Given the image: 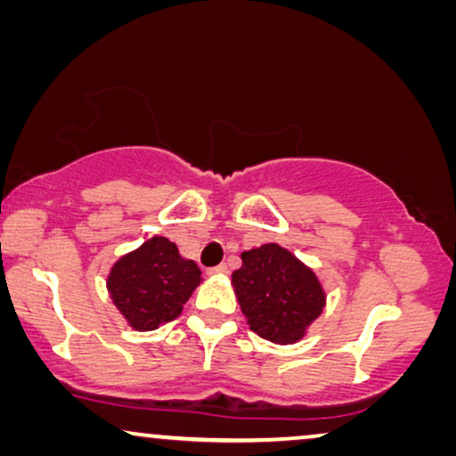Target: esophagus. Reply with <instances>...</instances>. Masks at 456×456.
I'll return each instance as SVG.
<instances>
[{
	"instance_id": "esophagus-1",
	"label": "esophagus",
	"mask_w": 456,
	"mask_h": 456,
	"mask_svg": "<svg viewBox=\"0 0 456 456\" xmlns=\"http://www.w3.org/2000/svg\"><path fill=\"white\" fill-rule=\"evenodd\" d=\"M227 273V265H216L208 268V274H225Z\"/></svg>"
}]
</instances>
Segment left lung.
I'll list each match as a JSON object with an SVG mask.
<instances>
[{"mask_svg":"<svg viewBox=\"0 0 456 456\" xmlns=\"http://www.w3.org/2000/svg\"><path fill=\"white\" fill-rule=\"evenodd\" d=\"M231 283L249 329L279 345L297 343L326 304L312 268L279 243L243 252Z\"/></svg>","mask_w":456,"mask_h":456,"instance_id":"8db88e82","label":"left lung"}]
</instances>
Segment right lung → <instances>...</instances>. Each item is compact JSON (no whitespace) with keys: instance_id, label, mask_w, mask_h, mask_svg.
I'll use <instances>...</instances> for the list:
<instances>
[{"instance_id":"add662e5","label":"right lung","mask_w":456,"mask_h":456,"mask_svg":"<svg viewBox=\"0 0 456 456\" xmlns=\"http://www.w3.org/2000/svg\"><path fill=\"white\" fill-rule=\"evenodd\" d=\"M200 274L194 260L179 256L175 243L157 235L115 262L107 289L134 330H155L182 314Z\"/></svg>"}]
</instances>
